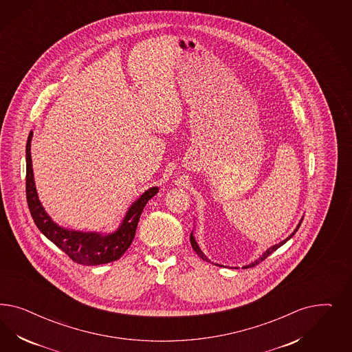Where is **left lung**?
<instances>
[{
  "mask_svg": "<svg viewBox=\"0 0 352 352\" xmlns=\"http://www.w3.org/2000/svg\"><path fill=\"white\" fill-rule=\"evenodd\" d=\"M299 226H300V223H299L298 226H297V228H296V230H294V232H293V234H290V236H289V237H287V239H285V240H283V241H281V243H278V244H276V245H274V246H272V248H270V249H268V250H267L266 253H265V254H263V256H261V258H259V259H258V261H256V262H254V263H250V265H249V266H245V267H244V268H249V267L256 266V265H259V263H261V262H262V261H265V259H266L267 256H270V254H271V253H274V252H275V250H276V249H278V248H280V246L284 245V244H285V243H287V241H288V240H289V239H290V237H293V234H296V232H297V231H298ZM190 240H191L192 248H193V250H195V252H196V253H197V256H200V258H203L204 261H208V258H206V256H204V253H203V252H201V250H200V248H199V245H197V243H196V241H195V237H193V234H191V236H190ZM218 266H219V265H218Z\"/></svg>",
  "mask_w": 352,
  "mask_h": 352,
  "instance_id": "left-lung-1",
  "label": "left lung"
}]
</instances>
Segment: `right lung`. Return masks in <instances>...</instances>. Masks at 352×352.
Returning <instances> with one entry per match:
<instances>
[{
    "instance_id": "obj_1",
    "label": "right lung",
    "mask_w": 352,
    "mask_h": 352,
    "mask_svg": "<svg viewBox=\"0 0 352 352\" xmlns=\"http://www.w3.org/2000/svg\"><path fill=\"white\" fill-rule=\"evenodd\" d=\"M32 131L28 135L25 157H27V174H25V195L30 212L38 230L55 245L60 248L67 256L76 263L85 266H96L109 263L122 256L133 243L138 226L140 214L146 204L157 192V187H152L144 192L129 209L126 217L116 232L102 236L94 232H77L69 231L54 223L52 218L45 213L43 205L38 200L34 181H33L32 159H31V140Z\"/></svg>"
}]
</instances>
